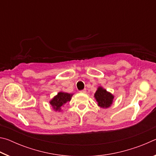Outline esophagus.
<instances>
[{"label": "esophagus", "instance_id": "1", "mask_svg": "<svg viewBox=\"0 0 156 156\" xmlns=\"http://www.w3.org/2000/svg\"><path fill=\"white\" fill-rule=\"evenodd\" d=\"M87 92V90L85 89H83V90H81V91H80V93H82V94H85Z\"/></svg>", "mask_w": 156, "mask_h": 156}]
</instances>
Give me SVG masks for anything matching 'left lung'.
Returning <instances> with one entry per match:
<instances>
[{
  "instance_id": "1",
  "label": "left lung",
  "mask_w": 156,
  "mask_h": 156,
  "mask_svg": "<svg viewBox=\"0 0 156 156\" xmlns=\"http://www.w3.org/2000/svg\"><path fill=\"white\" fill-rule=\"evenodd\" d=\"M98 105L102 108H108L112 105L114 96L102 87H99L94 94Z\"/></svg>"
}]
</instances>
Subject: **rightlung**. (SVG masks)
Masks as SVG:
<instances>
[{"label":"right lung","mask_w":156,"mask_h":156,"mask_svg":"<svg viewBox=\"0 0 156 156\" xmlns=\"http://www.w3.org/2000/svg\"><path fill=\"white\" fill-rule=\"evenodd\" d=\"M72 95L73 94L60 91L56 96L54 97V98L51 100L49 103L55 111H58V112H60L63 105L67 103V102L70 101Z\"/></svg>","instance_id":"obj_1"}]
</instances>
